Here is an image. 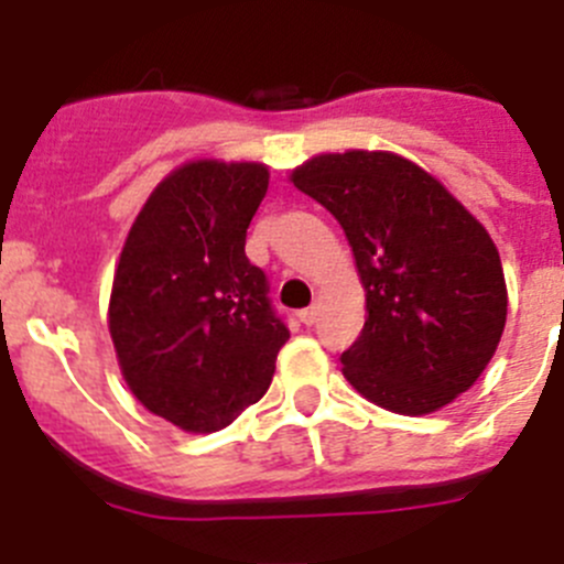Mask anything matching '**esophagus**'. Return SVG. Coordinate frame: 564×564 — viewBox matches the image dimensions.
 <instances>
[{
	"instance_id": "obj_1",
	"label": "esophagus",
	"mask_w": 564,
	"mask_h": 564,
	"mask_svg": "<svg viewBox=\"0 0 564 564\" xmlns=\"http://www.w3.org/2000/svg\"><path fill=\"white\" fill-rule=\"evenodd\" d=\"M316 319H319V308H316V305L300 311V322H303V325H314Z\"/></svg>"
}]
</instances>
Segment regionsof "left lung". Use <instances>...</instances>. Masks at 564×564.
I'll list each match as a JSON object with an SVG mask.
<instances>
[{
	"label": "left lung",
	"mask_w": 564,
	"mask_h": 564,
	"mask_svg": "<svg viewBox=\"0 0 564 564\" xmlns=\"http://www.w3.org/2000/svg\"><path fill=\"white\" fill-rule=\"evenodd\" d=\"M352 248L366 325L344 377L380 408L421 415L468 391L507 322L499 250L444 184L388 151L322 154L292 173Z\"/></svg>",
	"instance_id": "obj_1"
}]
</instances>
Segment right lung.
I'll return each mask as SVG.
<instances>
[{
	"label": "right lung",
	"instance_id": "1",
	"mask_svg": "<svg viewBox=\"0 0 564 564\" xmlns=\"http://www.w3.org/2000/svg\"><path fill=\"white\" fill-rule=\"evenodd\" d=\"M270 173L189 162L137 215L109 297L120 371L151 413L187 433L228 427L259 402L289 327L245 256Z\"/></svg>",
	"mask_w": 564,
	"mask_h": 564
}]
</instances>
